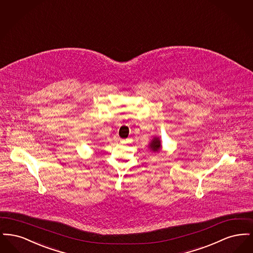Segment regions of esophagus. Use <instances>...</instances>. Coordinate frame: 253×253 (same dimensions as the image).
I'll list each match as a JSON object with an SVG mask.
<instances>
[{
  "instance_id": "esophagus-1",
  "label": "esophagus",
  "mask_w": 253,
  "mask_h": 253,
  "mask_svg": "<svg viewBox=\"0 0 253 253\" xmlns=\"http://www.w3.org/2000/svg\"><path fill=\"white\" fill-rule=\"evenodd\" d=\"M121 143L123 144H127V143H131L132 142V138H126V139H121Z\"/></svg>"
}]
</instances>
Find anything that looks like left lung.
Wrapping results in <instances>:
<instances>
[{
    "label": "left lung",
    "mask_w": 253,
    "mask_h": 253,
    "mask_svg": "<svg viewBox=\"0 0 253 253\" xmlns=\"http://www.w3.org/2000/svg\"><path fill=\"white\" fill-rule=\"evenodd\" d=\"M148 147L150 148V150L154 153H158L160 152V150L162 149V145H161V141H160V138L155 136L148 145Z\"/></svg>",
    "instance_id": "left-lung-1"
}]
</instances>
